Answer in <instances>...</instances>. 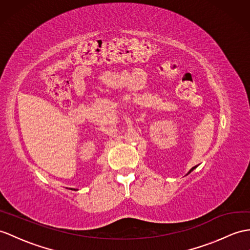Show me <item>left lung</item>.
<instances>
[{
  "mask_svg": "<svg viewBox=\"0 0 250 250\" xmlns=\"http://www.w3.org/2000/svg\"><path fill=\"white\" fill-rule=\"evenodd\" d=\"M195 167H192V168H191V171H190V172H188V173H191V172L193 171V169H194V168H195Z\"/></svg>",
  "mask_w": 250,
  "mask_h": 250,
  "instance_id": "8db88e82",
  "label": "left lung"
}]
</instances>
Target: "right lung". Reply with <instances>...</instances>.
Instances as JSON below:
<instances>
[{
  "label": "right lung",
  "instance_id": "right-lung-1",
  "mask_svg": "<svg viewBox=\"0 0 250 250\" xmlns=\"http://www.w3.org/2000/svg\"><path fill=\"white\" fill-rule=\"evenodd\" d=\"M71 190H74V191H76V190H75V188H71Z\"/></svg>",
  "mask_w": 250,
  "mask_h": 250
}]
</instances>
